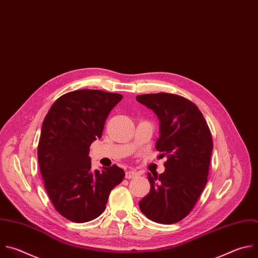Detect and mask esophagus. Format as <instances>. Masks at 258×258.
Instances as JSON below:
<instances>
[{"label":"esophagus","mask_w":258,"mask_h":258,"mask_svg":"<svg viewBox=\"0 0 258 258\" xmlns=\"http://www.w3.org/2000/svg\"><path fill=\"white\" fill-rule=\"evenodd\" d=\"M137 175H138V173L135 171H127L125 174V177H126V179H132V178L136 177Z\"/></svg>","instance_id":"esophagus-1"}]
</instances>
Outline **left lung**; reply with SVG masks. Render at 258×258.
Returning a JSON list of instances; mask_svg holds the SVG:
<instances>
[{"label":"left lung","instance_id":"1","mask_svg":"<svg viewBox=\"0 0 258 258\" xmlns=\"http://www.w3.org/2000/svg\"><path fill=\"white\" fill-rule=\"evenodd\" d=\"M136 99L158 116L156 147L168 158L163 174L148 173L151 188L139 208L153 222L174 224L189 215L208 183L214 147L211 130L196 105L183 96L160 92Z\"/></svg>","mask_w":258,"mask_h":258}]
</instances>
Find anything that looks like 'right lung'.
<instances>
[{
  "mask_svg": "<svg viewBox=\"0 0 258 258\" xmlns=\"http://www.w3.org/2000/svg\"><path fill=\"white\" fill-rule=\"evenodd\" d=\"M123 95L81 89L60 96L41 126L37 160L47 195L69 221L85 223L105 211L109 195L124 179L113 165L91 171L90 144L100 138L106 120Z\"/></svg>",
  "mask_w": 258,
  "mask_h": 258,
  "instance_id": "obj_1",
  "label": "right lung"
}]
</instances>
